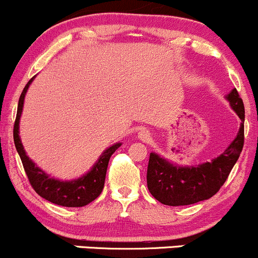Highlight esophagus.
Returning a JSON list of instances; mask_svg holds the SVG:
<instances>
[{
    "label": "esophagus",
    "instance_id": "obj_1",
    "mask_svg": "<svg viewBox=\"0 0 258 258\" xmlns=\"http://www.w3.org/2000/svg\"><path fill=\"white\" fill-rule=\"evenodd\" d=\"M138 137L141 138L142 141L147 142V141H149V138H150V133H149V131H147V130H142V131L138 133Z\"/></svg>",
    "mask_w": 258,
    "mask_h": 258
}]
</instances>
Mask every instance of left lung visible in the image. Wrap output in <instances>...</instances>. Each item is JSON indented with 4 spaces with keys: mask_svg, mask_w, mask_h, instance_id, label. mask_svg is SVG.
Masks as SVG:
<instances>
[{
    "mask_svg": "<svg viewBox=\"0 0 258 258\" xmlns=\"http://www.w3.org/2000/svg\"><path fill=\"white\" fill-rule=\"evenodd\" d=\"M242 123L230 146L212 160L198 166H174L158 154L150 153L147 184L150 194L164 205L183 206L207 200L224 184L244 147L245 109L236 88L227 96Z\"/></svg>",
    "mask_w": 258,
    "mask_h": 258,
    "instance_id": "left-lung-1",
    "label": "left lung"
}]
</instances>
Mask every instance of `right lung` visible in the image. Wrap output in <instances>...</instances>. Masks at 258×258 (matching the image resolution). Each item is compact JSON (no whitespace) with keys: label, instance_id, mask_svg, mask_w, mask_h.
<instances>
[{"label":"right lung","instance_id":"add662e5","mask_svg":"<svg viewBox=\"0 0 258 258\" xmlns=\"http://www.w3.org/2000/svg\"><path fill=\"white\" fill-rule=\"evenodd\" d=\"M32 80H34V78L26 84L22 94H20L19 103H18L16 122H14L13 128L14 144H16L17 152L19 154L20 160L23 162V166H24L29 182H30L34 190L40 197L51 201L53 204L67 207L86 206L87 204L96 200L100 195V193H102L103 188H104L105 174L109 160H110V156L112 154L115 153V150L121 146V143H116L110 148H108L100 155L98 161L91 168V171H88L87 173L84 174L81 178L69 180V182L51 178L48 174H46L41 168H38L35 165V162H32V160L26 155L24 147H23L22 141L19 138V120L20 116H22L26 91H28Z\"/></svg>","mask_w":258,"mask_h":258}]
</instances>
